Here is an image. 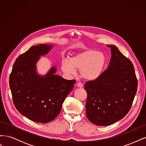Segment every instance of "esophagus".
Listing matches in <instances>:
<instances>
[{
  "mask_svg": "<svg viewBox=\"0 0 146 146\" xmlns=\"http://www.w3.org/2000/svg\"><path fill=\"white\" fill-rule=\"evenodd\" d=\"M77 87H78V88H83V84L81 83H80V82L77 83Z\"/></svg>",
  "mask_w": 146,
  "mask_h": 146,
  "instance_id": "34e87169",
  "label": "esophagus"
}]
</instances>
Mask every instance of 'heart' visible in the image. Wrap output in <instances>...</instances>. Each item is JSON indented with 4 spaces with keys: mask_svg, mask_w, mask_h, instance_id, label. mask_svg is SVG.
Listing matches in <instances>:
<instances>
[{
    "mask_svg": "<svg viewBox=\"0 0 146 146\" xmlns=\"http://www.w3.org/2000/svg\"><path fill=\"white\" fill-rule=\"evenodd\" d=\"M105 58L102 53L93 49H86L63 60L61 69L66 74L73 75L75 70H80L82 78L86 81H94L98 79L103 71Z\"/></svg>",
    "mask_w": 146,
    "mask_h": 146,
    "instance_id": "heart-1",
    "label": "heart"
}]
</instances>
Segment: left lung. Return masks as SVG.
I'll list each match as a JSON object with an SVG mask.
<instances>
[{
    "instance_id": "obj_1",
    "label": "left lung",
    "mask_w": 146,
    "mask_h": 146,
    "mask_svg": "<svg viewBox=\"0 0 146 146\" xmlns=\"http://www.w3.org/2000/svg\"><path fill=\"white\" fill-rule=\"evenodd\" d=\"M108 69L94 81L85 85L88 98L86 114L93 124L107 126L129 113L138 88L134 66L114 45Z\"/></svg>"
}]
</instances>
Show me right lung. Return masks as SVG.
Returning <instances> with one entry per match:
<instances>
[{"instance_id":"add662e5","label":"right lung","mask_w":146,"mask_h":146,"mask_svg":"<svg viewBox=\"0 0 146 146\" xmlns=\"http://www.w3.org/2000/svg\"><path fill=\"white\" fill-rule=\"evenodd\" d=\"M52 44L31 47L17 58L10 76L13 103L21 114L39 123L52 121L61 111L62 105L73 90L76 80H68L56 75L52 66L46 75L37 72L40 56L47 55Z\"/></svg>"}]
</instances>
